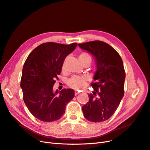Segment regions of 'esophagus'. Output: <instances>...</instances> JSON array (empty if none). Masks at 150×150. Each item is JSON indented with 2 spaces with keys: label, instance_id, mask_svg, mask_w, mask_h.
<instances>
[{
  "label": "esophagus",
  "instance_id": "obj_1",
  "mask_svg": "<svg viewBox=\"0 0 150 150\" xmlns=\"http://www.w3.org/2000/svg\"><path fill=\"white\" fill-rule=\"evenodd\" d=\"M79 94V92L78 91H75V96H76V95H78Z\"/></svg>",
  "mask_w": 150,
  "mask_h": 150
}]
</instances>
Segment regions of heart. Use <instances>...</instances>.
Wrapping results in <instances>:
<instances>
[{
    "instance_id": "heart-1",
    "label": "heart",
    "mask_w": 150,
    "mask_h": 150,
    "mask_svg": "<svg viewBox=\"0 0 150 150\" xmlns=\"http://www.w3.org/2000/svg\"><path fill=\"white\" fill-rule=\"evenodd\" d=\"M79 59L81 64L88 60L91 61V57L90 55L86 52H83L80 54L79 56ZM87 78L85 76H72L69 80H68L67 84L71 88H73L74 89H80L83 88L84 86L86 84V82H87Z\"/></svg>"
}]
</instances>
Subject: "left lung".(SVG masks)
Segmentation results:
<instances>
[{"label": "left lung", "mask_w": 150, "mask_h": 150, "mask_svg": "<svg viewBox=\"0 0 150 150\" xmlns=\"http://www.w3.org/2000/svg\"><path fill=\"white\" fill-rule=\"evenodd\" d=\"M78 45L93 54L97 65L91 84L94 91L88 94L89 102L82 108L83 115L91 122L104 121L115 112L124 96L126 75L122 60L114 48L100 40Z\"/></svg>", "instance_id": "8db88e82"}]
</instances>
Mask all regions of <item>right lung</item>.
Masks as SVG:
<instances>
[{
  "instance_id": "add662e5",
  "label": "right lung",
  "mask_w": 150,
  "mask_h": 150,
  "mask_svg": "<svg viewBox=\"0 0 150 150\" xmlns=\"http://www.w3.org/2000/svg\"><path fill=\"white\" fill-rule=\"evenodd\" d=\"M77 45L76 42L69 45L44 43L35 47L25 60L21 87L26 106L37 119L44 122L60 119L66 104L74 97L72 89H63L59 92L57 90L55 93L52 89L65 58Z\"/></svg>"
}]
</instances>
